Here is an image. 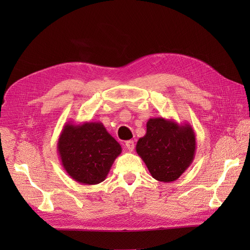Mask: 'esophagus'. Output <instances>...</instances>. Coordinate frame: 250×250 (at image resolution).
Listing matches in <instances>:
<instances>
[{
	"label": "esophagus",
	"mask_w": 250,
	"mask_h": 250,
	"mask_svg": "<svg viewBox=\"0 0 250 250\" xmlns=\"http://www.w3.org/2000/svg\"><path fill=\"white\" fill-rule=\"evenodd\" d=\"M125 146L129 151H133V149H134V143H133V141H127L126 144H125Z\"/></svg>",
	"instance_id": "34e87169"
}]
</instances>
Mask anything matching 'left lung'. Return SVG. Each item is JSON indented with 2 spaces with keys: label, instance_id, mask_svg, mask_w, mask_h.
<instances>
[{
  "label": "left lung",
  "instance_id": "8db88e82",
  "mask_svg": "<svg viewBox=\"0 0 250 250\" xmlns=\"http://www.w3.org/2000/svg\"><path fill=\"white\" fill-rule=\"evenodd\" d=\"M137 153L154 179L171 183L190 167L196 151L192 126L163 117L149 119L146 134L137 143Z\"/></svg>",
  "mask_w": 250,
  "mask_h": 250
}]
</instances>
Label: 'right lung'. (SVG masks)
<instances>
[{
    "instance_id": "1",
    "label": "right lung",
    "mask_w": 250,
    "mask_h": 250,
    "mask_svg": "<svg viewBox=\"0 0 250 250\" xmlns=\"http://www.w3.org/2000/svg\"><path fill=\"white\" fill-rule=\"evenodd\" d=\"M62 165L71 178L82 185H98L106 178L120 144L101 122H66L57 142Z\"/></svg>"
}]
</instances>
